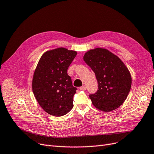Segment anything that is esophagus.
Returning <instances> with one entry per match:
<instances>
[{
	"instance_id": "1",
	"label": "esophagus",
	"mask_w": 154,
	"mask_h": 154,
	"mask_svg": "<svg viewBox=\"0 0 154 154\" xmlns=\"http://www.w3.org/2000/svg\"><path fill=\"white\" fill-rule=\"evenodd\" d=\"M86 88H87V87H86L85 85H83V86H82V87H80V90L85 91V90H86Z\"/></svg>"
}]
</instances>
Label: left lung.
<instances>
[{
  "instance_id": "8db88e82",
  "label": "left lung",
  "mask_w": 154,
  "mask_h": 154,
  "mask_svg": "<svg viewBox=\"0 0 154 154\" xmlns=\"http://www.w3.org/2000/svg\"><path fill=\"white\" fill-rule=\"evenodd\" d=\"M83 60L95 73L98 90L89 95L92 104L100 110L118 109L127 99L132 78L127 67L117 56L106 49L87 51Z\"/></svg>"
}]
</instances>
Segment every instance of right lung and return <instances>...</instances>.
<instances>
[{"label":"right lung","instance_id":"obj_1","mask_svg":"<svg viewBox=\"0 0 154 154\" xmlns=\"http://www.w3.org/2000/svg\"><path fill=\"white\" fill-rule=\"evenodd\" d=\"M77 53L60 48L42 56L34 72L32 92L46 112L54 116L66 115L73 107L77 88L73 87L67 69Z\"/></svg>","mask_w":154,"mask_h":154}]
</instances>
